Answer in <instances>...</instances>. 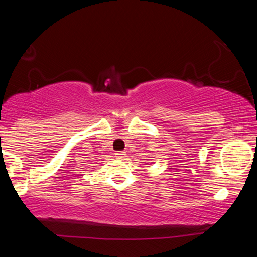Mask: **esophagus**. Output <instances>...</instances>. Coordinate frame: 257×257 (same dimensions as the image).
I'll return each mask as SVG.
<instances>
[{
    "instance_id": "obj_1",
    "label": "esophagus",
    "mask_w": 257,
    "mask_h": 257,
    "mask_svg": "<svg viewBox=\"0 0 257 257\" xmlns=\"http://www.w3.org/2000/svg\"><path fill=\"white\" fill-rule=\"evenodd\" d=\"M115 158L119 159V160H124L125 153H124V152H116V153H115Z\"/></svg>"
}]
</instances>
